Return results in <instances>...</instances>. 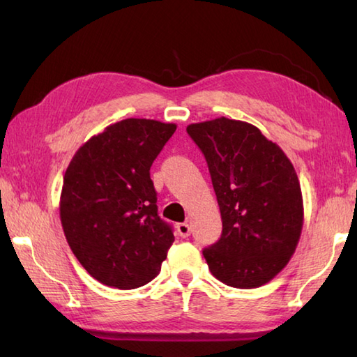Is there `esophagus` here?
<instances>
[{"label": "esophagus", "mask_w": 357, "mask_h": 357, "mask_svg": "<svg viewBox=\"0 0 357 357\" xmlns=\"http://www.w3.org/2000/svg\"><path fill=\"white\" fill-rule=\"evenodd\" d=\"M176 230H178L181 238H188V236H190V225L185 224V222L178 224L176 225Z\"/></svg>", "instance_id": "34e87169"}]
</instances>
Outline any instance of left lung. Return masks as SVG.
I'll return each mask as SVG.
<instances>
[{
  "label": "left lung",
  "mask_w": 357,
  "mask_h": 357,
  "mask_svg": "<svg viewBox=\"0 0 357 357\" xmlns=\"http://www.w3.org/2000/svg\"><path fill=\"white\" fill-rule=\"evenodd\" d=\"M208 164L222 234L204 250L208 270L234 288L270 282L290 261L304 225L290 159L259 128L225 116L187 126Z\"/></svg>",
  "instance_id": "obj_1"
}]
</instances>
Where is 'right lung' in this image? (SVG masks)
<instances>
[{"instance_id": "1", "label": "right lung", "mask_w": 357, "mask_h": 357, "mask_svg": "<svg viewBox=\"0 0 357 357\" xmlns=\"http://www.w3.org/2000/svg\"><path fill=\"white\" fill-rule=\"evenodd\" d=\"M174 130L123 119L82 144L67 167L59 198L67 244L104 285L138 288L161 271L174 236L158 216L150 167Z\"/></svg>"}]
</instances>
